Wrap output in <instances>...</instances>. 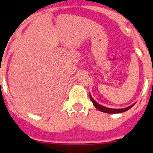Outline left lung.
I'll return each instance as SVG.
<instances>
[{"instance_id": "obj_1", "label": "left lung", "mask_w": 153, "mask_h": 153, "mask_svg": "<svg viewBox=\"0 0 153 153\" xmlns=\"http://www.w3.org/2000/svg\"><path fill=\"white\" fill-rule=\"evenodd\" d=\"M90 100H91V101L93 102V105H94V106H95L97 109H98L101 112H103V113H123V112H126L127 111L128 109H129L130 108H132V106H134V104H132V105H131V106H128V107L126 108H123V109H111V108H107L106 107V106H101V105H100L99 103H97V102H96L94 100H93V98H92L91 96L90 95Z\"/></svg>"}]
</instances>
